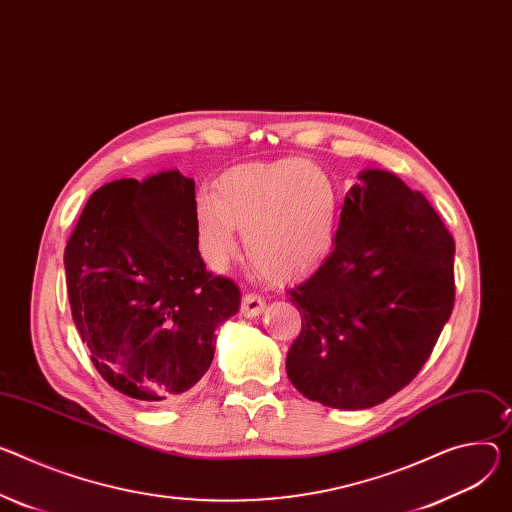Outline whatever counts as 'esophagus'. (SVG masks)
Returning a JSON list of instances; mask_svg holds the SVG:
<instances>
[{
  "label": "esophagus",
  "instance_id": "obj_1",
  "mask_svg": "<svg viewBox=\"0 0 512 512\" xmlns=\"http://www.w3.org/2000/svg\"><path fill=\"white\" fill-rule=\"evenodd\" d=\"M265 308V302L259 294H245L243 302H241V314L247 318L259 316V312Z\"/></svg>",
  "mask_w": 512,
  "mask_h": 512
}]
</instances>
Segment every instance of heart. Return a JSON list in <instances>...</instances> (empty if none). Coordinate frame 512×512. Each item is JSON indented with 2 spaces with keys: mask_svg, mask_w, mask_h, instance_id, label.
Returning a JSON list of instances; mask_svg holds the SVG:
<instances>
[{
  "mask_svg": "<svg viewBox=\"0 0 512 512\" xmlns=\"http://www.w3.org/2000/svg\"><path fill=\"white\" fill-rule=\"evenodd\" d=\"M341 196L333 177L304 159L230 169L214 194L196 200V237L204 259L222 269L239 253L269 277L288 280L327 257L335 245Z\"/></svg>",
  "mask_w": 512,
  "mask_h": 512,
  "instance_id": "1",
  "label": "heart"
}]
</instances>
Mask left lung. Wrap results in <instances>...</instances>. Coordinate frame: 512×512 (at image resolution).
<instances>
[{"label": "left lung", "instance_id": "1", "mask_svg": "<svg viewBox=\"0 0 512 512\" xmlns=\"http://www.w3.org/2000/svg\"><path fill=\"white\" fill-rule=\"evenodd\" d=\"M345 196L335 247L290 290L302 331L286 359L308 400L371 408L410 384L455 302V243L421 192L369 169Z\"/></svg>", "mask_w": 512, "mask_h": 512}]
</instances>
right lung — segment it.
Segmentation results:
<instances>
[{
	"instance_id": "right-lung-1",
	"label": "right lung",
	"mask_w": 512,
	"mask_h": 512,
	"mask_svg": "<svg viewBox=\"0 0 512 512\" xmlns=\"http://www.w3.org/2000/svg\"><path fill=\"white\" fill-rule=\"evenodd\" d=\"M75 327L120 394L167 404L200 382L239 286L198 251L196 183L179 171L118 179L87 200L65 247Z\"/></svg>"
}]
</instances>
